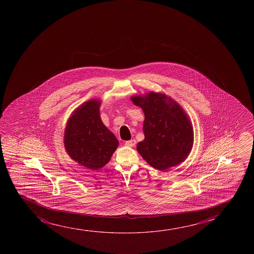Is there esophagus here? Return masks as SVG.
<instances>
[{"label": "esophagus", "mask_w": 254, "mask_h": 254, "mask_svg": "<svg viewBox=\"0 0 254 254\" xmlns=\"http://www.w3.org/2000/svg\"><path fill=\"white\" fill-rule=\"evenodd\" d=\"M125 144L126 146H130V147H132V146H135L136 140L135 139H131V140H127V141H126Z\"/></svg>", "instance_id": "esophagus-1"}]
</instances>
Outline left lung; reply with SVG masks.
Wrapping results in <instances>:
<instances>
[{"instance_id":"8db88e82","label":"left lung","mask_w":254,"mask_h":254,"mask_svg":"<svg viewBox=\"0 0 254 254\" xmlns=\"http://www.w3.org/2000/svg\"><path fill=\"white\" fill-rule=\"evenodd\" d=\"M131 100L145 115V139L137 145L143 159L160 171L184 161L192 147L193 131L181 106L166 94L153 92Z\"/></svg>"}]
</instances>
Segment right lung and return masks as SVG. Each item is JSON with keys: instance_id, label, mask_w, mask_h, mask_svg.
<instances>
[{"instance_id": "right-lung-1", "label": "right lung", "mask_w": 254, "mask_h": 254, "mask_svg": "<svg viewBox=\"0 0 254 254\" xmlns=\"http://www.w3.org/2000/svg\"><path fill=\"white\" fill-rule=\"evenodd\" d=\"M101 102H85L70 117L64 145L71 159L92 170L104 167L118 146V139L101 122Z\"/></svg>"}]
</instances>
